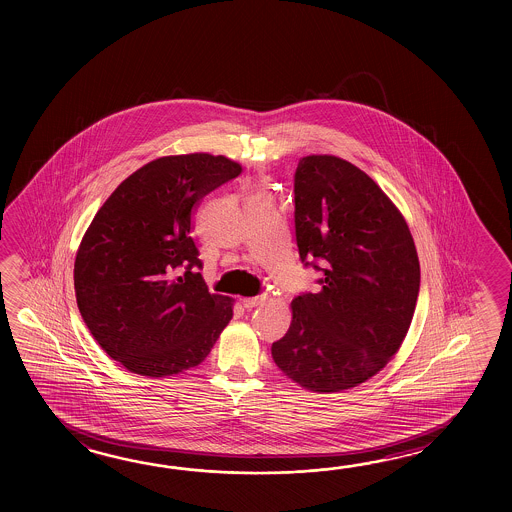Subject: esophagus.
<instances>
[{
	"label": "esophagus",
	"mask_w": 512,
	"mask_h": 512,
	"mask_svg": "<svg viewBox=\"0 0 512 512\" xmlns=\"http://www.w3.org/2000/svg\"><path fill=\"white\" fill-rule=\"evenodd\" d=\"M265 302V296H254V298H241V304L245 309H252Z\"/></svg>",
	"instance_id": "34e87169"
}]
</instances>
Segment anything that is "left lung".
Masks as SVG:
<instances>
[{
    "instance_id": "1",
    "label": "left lung",
    "mask_w": 512,
    "mask_h": 512,
    "mask_svg": "<svg viewBox=\"0 0 512 512\" xmlns=\"http://www.w3.org/2000/svg\"><path fill=\"white\" fill-rule=\"evenodd\" d=\"M294 229L302 261L322 260L313 263L322 289L291 302L272 359L309 392L355 388L393 359L412 324L421 282L412 232L381 186L335 155L298 161Z\"/></svg>"
}]
</instances>
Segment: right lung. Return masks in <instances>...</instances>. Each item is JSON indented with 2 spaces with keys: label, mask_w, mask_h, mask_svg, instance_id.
<instances>
[{
  "label": "right lung",
  "mask_w": 512,
  "mask_h": 512,
  "mask_svg": "<svg viewBox=\"0 0 512 512\" xmlns=\"http://www.w3.org/2000/svg\"><path fill=\"white\" fill-rule=\"evenodd\" d=\"M225 155H166L126 177L98 208L75 260L78 309L126 370L168 377L207 359L234 300L208 293L192 238L201 199L241 174Z\"/></svg>",
  "instance_id": "right-lung-1"
}]
</instances>
